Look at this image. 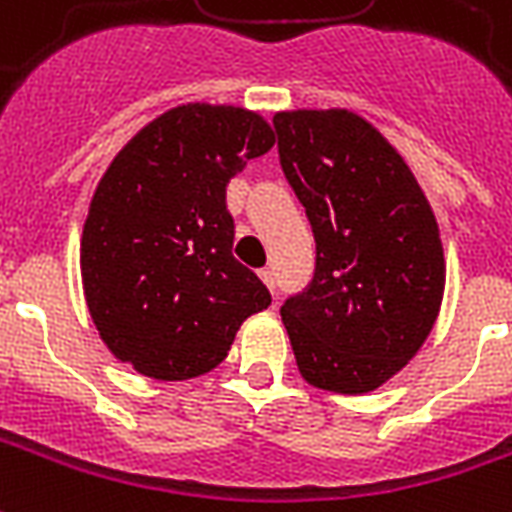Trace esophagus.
<instances>
[{
    "label": "esophagus",
    "mask_w": 512,
    "mask_h": 512,
    "mask_svg": "<svg viewBox=\"0 0 512 512\" xmlns=\"http://www.w3.org/2000/svg\"><path fill=\"white\" fill-rule=\"evenodd\" d=\"M260 279H263V285H266L268 290H271V293H274V290H276L274 271H271V268H263V271H260Z\"/></svg>",
    "instance_id": "1"
}]
</instances>
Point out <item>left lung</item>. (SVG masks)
I'll return each instance as SVG.
<instances>
[{
	"instance_id": "8db88e82",
	"label": "left lung",
	"mask_w": 512,
	"mask_h": 512,
	"mask_svg": "<svg viewBox=\"0 0 512 512\" xmlns=\"http://www.w3.org/2000/svg\"><path fill=\"white\" fill-rule=\"evenodd\" d=\"M279 160L304 203L317 268L282 323L312 388L363 396L399 374L437 323L445 252L426 192L374 124L347 111H279Z\"/></svg>"
}]
</instances>
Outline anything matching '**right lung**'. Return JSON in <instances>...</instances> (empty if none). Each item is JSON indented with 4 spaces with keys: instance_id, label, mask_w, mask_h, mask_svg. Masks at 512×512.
<instances>
[{
    "instance_id": "right-lung-1",
    "label": "right lung",
    "mask_w": 512,
    "mask_h": 512,
    "mask_svg": "<svg viewBox=\"0 0 512 512\" xmlns=\"http://www.w3.org/2000/svg\"><path fill=\"white\" fill-rule=\"evenodd\" d=\"M274 146L260 113L187 102L132 135L81 236L83 298L105 347L151 380L217 369L271 293L233 257L227 181Z\"/></svg>"
}]
</instances>
